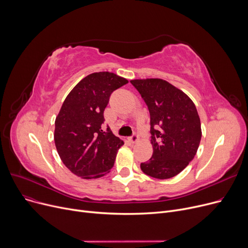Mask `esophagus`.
Masks as SVG:
<instances>
[{"mask_svg":"<svg viewBox=\"0 0 248 248\" xmlns=\"http://www.w3.org/2000/svg\"><path fill=\"white\" fill-rule=\"evenodd\" d=\"M138 140H139V136H138V133H136V132L130 137V141L132 143H136Z\"/></svg>","mask_w":248,"mask_h":248,"instance_id":"1","label":"esophagus"}]
</instances>
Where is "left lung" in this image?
I'll return each mask as SVG.
<instances>
[{"label":"left lung","instance_id":"obj_1","mask_svg":"<svg viewBox=\"0 0 248 248\" xmlns=\"http://www.w3.org/2000/svg\"><path fill=\"white\" fill-rule=\"evenodd\" d=\"M150 113L153 154L141 163L151 177L168 179L179 174L194 158L201 140V123L192 100L165 80H131Z\"/></svg>","mask_w":248,"mask_h":248}]
</instances>
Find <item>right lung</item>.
I'll list each match as a JSON object with an SVG mask.
<instances>
[{
  "instance_id": "1",
  "label": "right lung",
  "mask_w": 248,
  "mask_h": 248,
  "mask_svg": "<svg viewBox=\"0 0 248 248\" xmlns=\"http://www.w3.org/2000/svg\"><path fill=\"white\" fill-rule=\"evenodd\" d=\"M127 83L114 73H92L66 97L56 117L54 140L63 163L75 175L99 178L113 167L124 142L101 125L112 92Z\"/></svg>"
}]
</instances>
